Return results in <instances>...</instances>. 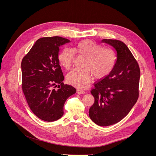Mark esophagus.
Masks as SVG:
<instances>
[{"label": "esophagus", "instance_id": "esophagus-1", "mask_svg": "<svg viewBox=\"0 0 156 156\" xmlns=\"http://www.w3.org/2000/svg\"><path fill=\"white\" fill-rule=\"evenodd\" d=\"M76 92L78 94H85V91L83 90H81V89H78Z\"/></svg>", "mask_w": 156, "mask_h": 156}]
</instances>
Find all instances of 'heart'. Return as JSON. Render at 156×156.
<instances>
[{
	"mask_svg": "<svg viewBox=\"0 0 156 156\" xmlns=\"http://www.w3.org/2000/svg\"><path fill=\"white\" fill-rule=\"evenodd\" d=\"M76 52L86 57L83 69H74L66 76L68 83L79 88H85L92 76L96 79L108 76L115 67L117 54L112 49L104 47L90 40L78 43L75 50L66 48L59 55V61L66 69H69L75 59Z\"/></svg>",
	"mask_w": 156,
	"mask_h": 156,
	"instance_id": "b5f03b06",
	"label": "heart"
}]
</instances>
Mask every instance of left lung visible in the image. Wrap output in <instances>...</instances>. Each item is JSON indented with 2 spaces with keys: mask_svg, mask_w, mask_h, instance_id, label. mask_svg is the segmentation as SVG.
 <instances>
[{
  "mask_svg": "<svg viewBox=\"0 0 156 156\" xmlns=\"http://www.w3.org/2000/svg\"><path fill=\"white\" fill-rule=\"evenodd\" d=\"M117 51L115 67L109 75L94 83L91 90L95 101L89 116L97 125L117 123L132 109L139 96L140 70L125 43L116 39H103Z\"/></svg>",
  "mask_w": 156,
  "mask_h": 156,
  "instance_id": "obj_1",
  "label": "left lung"
}]
</instances>
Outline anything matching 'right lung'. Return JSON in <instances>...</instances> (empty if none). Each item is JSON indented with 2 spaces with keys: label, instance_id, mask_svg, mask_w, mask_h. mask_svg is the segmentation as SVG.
<instances>
[{
  "label": "right lung",
  "instance_id": "obj_1",
  "mask_svg": "<svg viewBox=\"0 0 156 156\" xmlns=\"http://www.w3.org/2000/svg\"><path fill=\"white\" fill-rule=\"evenodd\" d=\"M70 41L61 37L37 40L21 61L22 90L30 109L38 118L52 122L61 118L64 104L76 90L64 84L58 54ZM57 84H60L56 89Z\"/></svg>",
  "mask_w": 156,
  "mask_h": 156
}]
</instances>
